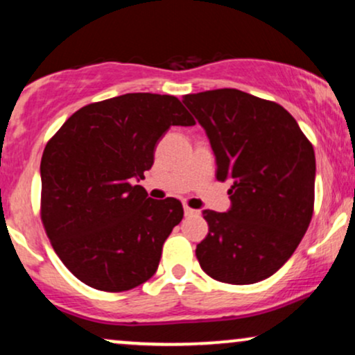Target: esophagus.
Returning <instances> with one entry per match:
<instances>
[{
    "label": "esophagus",
    "instance_id": "esophagus-1",
    "mask_svg": "<svg viewBox=\"0 0 355 355\" xmlns=\"http://www.w3.org/2000/svg\"><path fill=\"white\" fill-rule=\"evenodd\" d=\"M185 215H198V210L190 209V207H185Z\"/></svg>",
    "mask_w": 355,
    "mask_h": 355
}]
</instances>
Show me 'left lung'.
<instances>
[{"label":"left lung","instance_id":"left-lung-1","mask_svg":"<svg viewBox=\"0 0 355 355\" xmlns=\"http://www.w3.org/2000/svg\"><path fill=\"white\" fill-rule=\"evenodd\" d=\"M209 137L230 209L203 210L209 235L197 245L202 270L247 285L291 259L313 214L315 155L295 118L275 101L235 88L183 96Z\"/></svg>","mask_w":355,"mask_h":355}]
</instances>
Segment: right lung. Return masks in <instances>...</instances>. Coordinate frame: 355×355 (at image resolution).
<instances>
[{"label": "right lung", "mask_w": 355, "mask_h": 355, "mask_svg": "<svg viewBox=\"0 0 355 355\" xmlns=\"http://www.w3.org/2000/svg\"><path fill=\"white\" fill-rule=\"evenodd\" d=\"M172 125H195L177 96L126 93L80 108L44 146L42 222L64 267L89 287L130 291L157 272L183 207L153 200L135 180Z\"/></svg>", "instance_id": "obj_1"}]
</instances>
